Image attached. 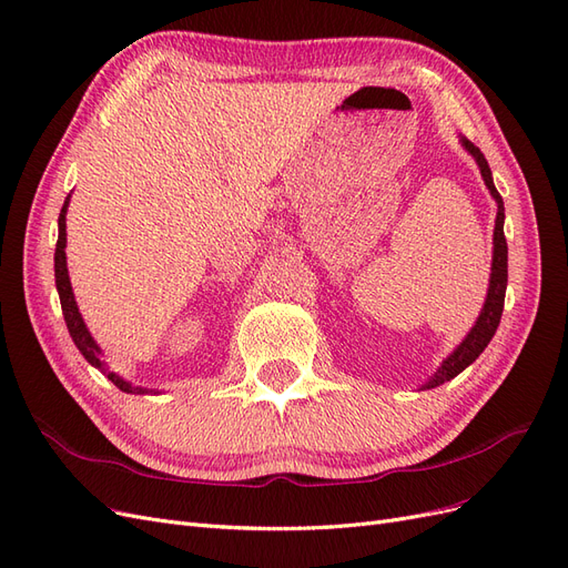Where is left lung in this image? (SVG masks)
<instances>
[{"label": "left lung", "instance_id": "1", "mask_svg": "<svg viewBox=\"0 0 568 568\" xmlns=\"http://www.w3.org/2000/svg\"><path fill=\"white\" fill-rule=\"evenodd\" d=\"M462 146L467 149L478 170L480 178H484L490 196L497 203V215H495V230H493V267H490V284H488V294L484 301V307H480V315L476 317L474 326L469 329V334L462 338L459 346L443 359L440 367L434 372V376L428 382H424L419 386V390H428L436 388L445 382L455 379L459 372L467 369L474 359L486 351V346L490 343V338L495 336L497 324H500L503 317V307H505V291H507V239H505V203L500 192H497L493 184V173L488 168V161L484 153H480L478 146H474L467 136H459Z\"/></svg>", "mask_w": 568, "mask_h": 568}]
</instances>
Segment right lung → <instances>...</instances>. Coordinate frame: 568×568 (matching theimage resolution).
<instances>
[{"mask_svg":"<svg viewBox=\"0 0 568 568\" xmlns=\"http://www.w3.org/2000/svg\"><path fill=\"white\" fill-rule=\"evenodd\" d=\"M68 201L71 196H65L63 209L59 213V242H57V253H54V277H57V291L61 298V311H63V320L68 332H71L78 351L82 353V357L88 359L92 367H97L101 374H106L109 379L125 393H134V395H144V393H159L153 388H142V386H132L130 382H125L123 376H118L115 372L109 369V365L101 359V348L97 346V341L92 338L88 324H84L78 303L73 296V286H71V277H68V265H65V213H68Z\"/></svg>","mask_w":568,"mask_h":568,"instance_id":"1","label":"right lung"}]
</instances>
